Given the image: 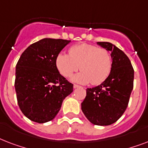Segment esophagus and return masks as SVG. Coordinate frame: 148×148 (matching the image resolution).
<instances>
[{"label":"esophagus","instance_id":"34e87169","mask_svg":"<svg viewBox=\"0 0 148 148\" xmlns=\"http://www.w3.org/2000/svg\"><path fill=\"white\" fill-rule=\"evenodd\" d=\"M80 88V86L77 85V84H74V88Z\"/></svg>","mask_w":148,"mask_h":148}]
</instances>
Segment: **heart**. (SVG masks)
<instances>
[{"mask_svg": "<svg viewBox=\"0 0 148 148\" xmlns=\"http://www.w3.org/2000/svg\"><path fill=\"white\" fill-rule=\"evenodd\" d=\"M56 64L61 75L69 77L80 67L81 71L72 77L74 82L97 85L105 81L112 68V58L106 49L88 44L71 47L69 54L60 53Z\"/></svg>", "mask_w": 148, "mask_h": 148, "instance_id": "1", "label": "heart"}]
</instances>
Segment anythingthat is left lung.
<instances>
[{
    "label": "left lung",
    "mask_w": 148,
    "mask_h": 148,
    "mask_svg": "<svg viewBox=\"0 0 148 148\" xmlns=\"http://www.w3.org/2000/svg\"><path fill=\"white\" fill-rule=\"evenodd\" d=\"M97 44L110 52L112 68L108 78L100 85L86 90L81 110L90 123L107 126L117 121L126 110L133 90L134 71L127 56L114 45Z\"/></svg>",
    "instance_id": "left-lung-1"
}]
</instances>
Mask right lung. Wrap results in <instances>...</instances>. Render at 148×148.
<instances>
[{"label":"right lung","mask_w":148,"mask_h":148,"mask_svg":"<svg viewBox=\"0 0 148 148\" xmlns=\"http://www.w3.org/2000/svg\"><path fill=\"white\" fill-rule=\"evenodd\" d=\"M71 40L44 38L22 53L16 65L15 90L22 113L37 123L53 120L73 84L59 73L56 60Z\"/></svg>","instance_id":"add662e5"}]
</instances>
